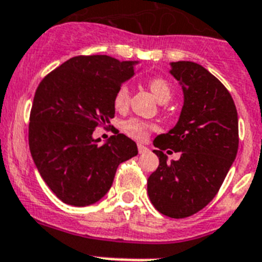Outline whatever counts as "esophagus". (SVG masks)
Wrapping results in <instances>:
<instances>
[{"instance_id": "34e87169", "label": "esophagus", "mask_w": 262, "mask_h": 262, "mask_svg": "<svg viewBox=\"0 0 262 262\" xmlns=\"http://www.w3.org/2000/svg\"><path fill=\"white\" fill-rule=\"evenodd\" d=\"M138 149H139V154H146L149 151V149L147 148L146 146H143V144H138Z\"/></svg>"}]
</instances>
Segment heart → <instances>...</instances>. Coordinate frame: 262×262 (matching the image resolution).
<instances>
[{
    "instance_id": "b5f03b06",
    "label": "heart",
    "mask_w": 262,
    "mask_h": 262,
    "mask_svg": "<svg viewBox=\"0 0 262 262\" xmlns=\"http://www.w3.org/2000/svg\"><path fill=\"white\" fill-rule=\"evenodd\" d=\"M148 87L151 93L154 94V97L160 102V103H165L168 102L172 97V89L168 84V82L163 78H154L148 82ZM129 103V89L128 86L123 84L118 89L115 97H114V106L116 110H124L127 108ZM123 131L127 134L128 136L134 138V139L143 140L146 139L147 135H148V131L152 128L151 124L143 122L139 119H128L126 122H123L122 124Z\"/></svg>"
}]
</instances>
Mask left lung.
Returning a JSON list of instances; mask_svg holds the SVG:
<instances>
[{
  "instance_id": "obj_1",
  "label": "left lung",
  "mask_w": 262,
  "mask_h": 262,
  "mask_svg": "<svg viewBox=\"0 0 262 262\" xmlns=\"http://www.w3.org/2000/svg\"><path fill=\"white\" fill-rule=\"evenodd\" d=\"M169 74L182 86L183 108L178 123L154 140L159 167L147 192L160 213L173 219L195 214L216 196L238 149V118L231 94L201 64L169 63ZM181 152L166 163L164 151Z\"/></svg>"
}]
</instances>
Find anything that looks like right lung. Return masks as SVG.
Returning <instances> with one entry per match:
<instances>
[{"label": "right lung", "instance_id": "1", "mask_svg": "<svg viewBox=\"0 0 262 262\" xmlns=\"http://www.w3.org/2000/svg\"><path fill=\"white\" fill-rule=\"evenodd\" d=\"M138 61L108 55L70 58L42 79L29 124V147L39 175L59 200L74 207L99 201L120 163L138 155L124 134L103 144L93 133L115 116L114 97L135 75Z\"/></svg>", "mask_w": 262, "mask_h": 262}]
</instances>
